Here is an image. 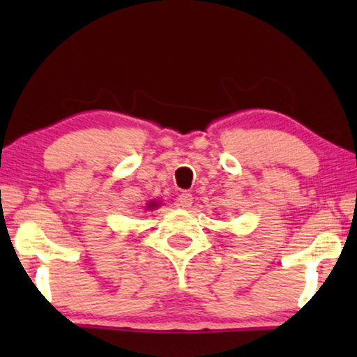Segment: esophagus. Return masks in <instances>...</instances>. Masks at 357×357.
<instances>
[{"mask_svg": "<svg viewBox=\"0 0 357 357\" xmlns=\"http://www.w3.org/2000/svg\"><path fill=\"white\" fill-rule=\"evenodd\" d=\"M192 203H193V197H192V193L183 192V193H180L178 197H177V204H178V206H182V208H190V206H192Z\"/></svg>", "mask_w": 357, "mask_h": 357, "instance_id": "esophagus-1", "label": "esophagus"}]
</instances>
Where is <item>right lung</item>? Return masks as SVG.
Here are the masks:
<instances>
[{"instance_id":"add662e5","label":"right lung","mask_w":357,"mask_h":357,"mask_svg":"<svg viewBox=\"0 0 357 357\" xmlns=\"http://www.w3.org/2000/svg\"><path fill=\"white\" fill-rule=\"evenodd\" d=\"M155 206H158V203H154V202L149 204V208H155Z\"/></svg>"}]
</instances>
